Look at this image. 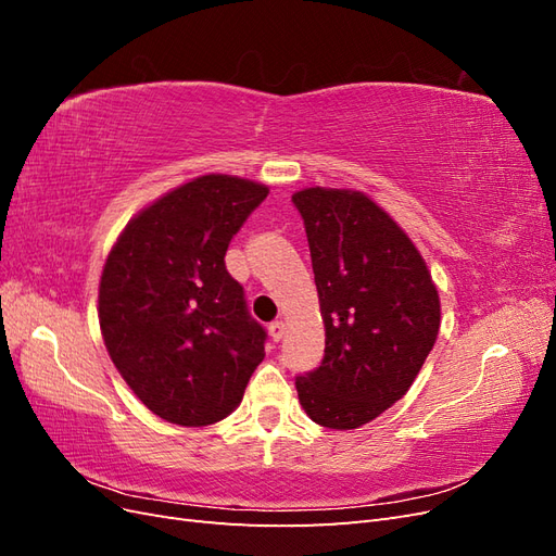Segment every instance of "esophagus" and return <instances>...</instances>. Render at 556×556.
<instances>
[{
    "label": "esophagus",
    "mask_w": 556,
    "mask_h": 556,
    "mask_svg": "<svg viewBox=\"0 0 556 556\" xmlns=\"http://www.w3.org/2000/svg\"><path fill=\"white\" fill-rule=\"evenodd\" d=\"M268 333H271L274 341H280L282 333H285V323H282V319H276V323L268 325Z\"/></svg>",
    "instance_id": "34e87169"
}]
</instances>
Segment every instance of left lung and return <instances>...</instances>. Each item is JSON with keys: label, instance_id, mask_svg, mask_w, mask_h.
<instances>
[{"label": "left lung", "instance_id": "obj_1", "mask_svg": "<svg viewBox=\"0 0 556 556\" xmlns=\"http://www.w3.org/2000/svg\"><path fill=\"white\" fill-rule=\"evenodd\" d=\"M306 227L325 357L296 376L313 422L357 429L410 390L441 327V301L413 241L362 192L292 197Z\"/></svg>", "mask_w": 556, "mask_h": 556}]
</instances>
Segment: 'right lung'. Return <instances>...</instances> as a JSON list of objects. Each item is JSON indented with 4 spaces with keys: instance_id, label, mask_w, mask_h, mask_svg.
<instances>
[{
    "instance_id": "add662e5",
    "label": "right lung",
    "mask_w": 556,
    "mask_h": 556,
    "mask_svg": "<svg viewBox=\"0 0 556 556\" xmlns=\"http://www.w3.org/2000/svg\"><path fill=\"white\" fill-rule=\"evenodd\" d=\"M266 194L237 176L194 178L134 217L104 264L106 350L131 392L166 422H220L264 359L266 329L225 255Z\"/></svg>"
}]
</instances>
